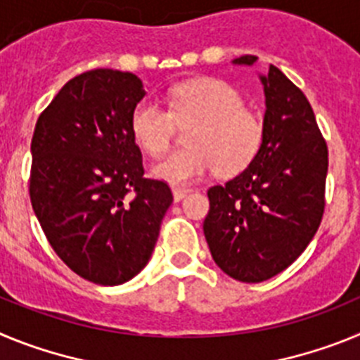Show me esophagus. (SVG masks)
Returning <instances> with one entry per match:
<instances>
[{
  "label": "esophagus",
  "instance_id": "esophagus-1",
  "mask_svg": "<svg viewBox=\"0 0 360 360\" xmlns=\"http://www.w3.org/2000/svg\"><path fill=\"white\" fill-rule=\"evenodd\" d=\"M187 195H189V189H180V187H174V189H173L174 202H180V200L186 198Z\"/></svg>",
  "mask_w": 360,
  "mask_h": 360
}]
</instances>
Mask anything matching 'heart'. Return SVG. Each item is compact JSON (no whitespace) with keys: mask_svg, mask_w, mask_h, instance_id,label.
<instances>
[{"mask_svg":"<svg viewBox=\"0 0 360 360\" xmlns=\"http://www.w3.org/2000/svg\"><path fill=\"white\" fill-rule=\"evenodd\" d=\"M169 108L144 98L131 111L129 129L135 142L151 157L169 149L174 124L196 122L187 144L153 165L151 174L171 186H189L219 169L236 174L249 167L263 142V124L231 84L198 79L173 88Z\"/></svg>","mask_w":360,"mask_h":360,"instance_id":"heart-1","label":"heart"}]
</instances>
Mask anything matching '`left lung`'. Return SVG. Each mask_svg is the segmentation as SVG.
I'll list each match as a JSON object with an SVG mask.
<instances>
[{
    "label": "left lung",
    "mask_w": 360,
    "mask_h": 360,
    "mask_svg": "<svg viewBox=\"0 0 360 360\" xmlns=\"http://www.w3.org/2000/svg\"><path fill=\"white\" fill-rule=\"evenodd\" d=\"M256 56L234 59L252 66ZM265 94L257 157L225 186L207 191L203 234L216 265L243 283L290 266L316 236L324 211L328 148L308 98L279 68L259 73Z\"/></svg>",
    "instance_id": "left-lung-1"
}]
</instances>
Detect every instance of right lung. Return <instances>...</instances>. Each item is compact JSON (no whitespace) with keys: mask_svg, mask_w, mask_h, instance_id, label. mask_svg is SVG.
<instances>
[{"mask_svg":"<svg viewBox=\"0 0 360 360\" xmlns=\"http://www.w3.org/2000/svg\"><path fill=\"white\" fill-rule=\"evenodd\" d=\"M144 95L135 73L90 70L63 86L32 136L30 202L44 236L75 274L104 287L148 265L173 203L167 184L144 178L129 129Z\"/></svg>","mask_w":360,"mask_h":360,"instance_id":"add662e5","label":"right lung"}]
</instances>
